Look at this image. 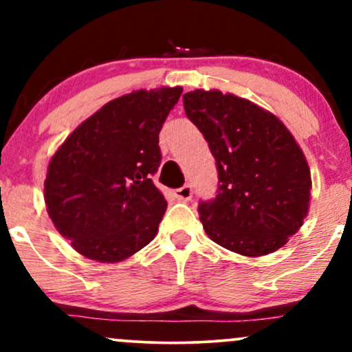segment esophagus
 <instances>
[{
	"label": "esophagus",
	"mask_w": 352,
	"mask_h": 352,
	"mask_svg": "<svg viewBox=\"0 0 352 352\" xmlns=\"http://www.w3.org/2000/svg\"><path fill=\"white\" fill-rule=\"evenodd\" d=\"M173 193H175L177 199L182 200V201H188L190 199H192V195H193L192 187H190V185H184V187L177 188Z\"/></svg>",
	"instance_id": "1"
}]
</instances>
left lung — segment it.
<instances>
[{
  "label": "left lung",
  "mask_w": 352,
  "mask_h": 352,
  "mask_svg": "<svg viewBox=\"0 0 352 352\" xmlns=\"http://www.w3.org/2000/svg\"><path fill=\"white\" fill-rule=\"evenodd\" d=\"M184 107L217 160L218 193L199 205L205 233L243 256L280 250L311 200V172L292 132L266 109L217 89L187 92Z\"/></svg>",
  "instance_id": "left-lung-1"
}]
</instances>
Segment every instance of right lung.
Listing matches in <instances>:
<instances>
[{
    "label": "right lung",
    "mask_w": 352,
    "mask_h": 352,
    "mask_svg": "<svg viewBox=\"0 0 352 352\" xmlns=\"http://www.w3.org/2000/svg\"><path fill=\"white\" fill-rule=\"evenodd\" d=\"M182 91L139 89L109 100L51 157L47 215L82 256L117 263L155 238L167 200L151 177L162 160L159 132Z\"/></svg>",
    "instance_id": "obj_1"
}]
</instances>
